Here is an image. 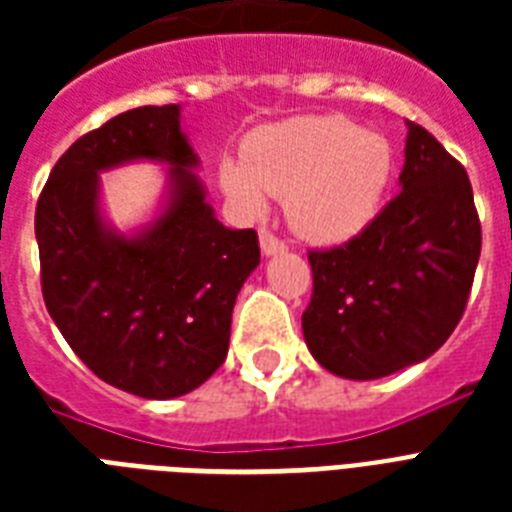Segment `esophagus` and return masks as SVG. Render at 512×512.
Returning <instances> with one entry per match:
<instances>
[{
	"mask_svg": "<svg viewBox=\"0 0 512 512\" xmlns=\"http://www.w3.org/2000/svg\"><path fill=\"white\" fill-rule=\"evenodd\" d=\"M260 249H263L265 257H271V255H279V252H284V249H287V244H284V241H281L276 233L260 231Z\"/></svg>",
	"mask_w": 512,
	"mask_h": 512,
	"instance_id": "obj_1",
	"label": "esophagus"
}]
</instances>
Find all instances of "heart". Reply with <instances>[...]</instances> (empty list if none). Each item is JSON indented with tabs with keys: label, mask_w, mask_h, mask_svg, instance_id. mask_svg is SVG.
I'll use <instances>...</instances> for the list:
<instances>
[{
	"label": "heart",
	"mask_w": 512,
	"mask_h": 512,
	"mask_svg": "<svg viewBox=\"0 0 512 512\" xmlns=\"http://www.w3.org/2000/svg\"><path fill=\"white\" fill-rule=\"evenodd\" d=\"M393 172L388 138L342 116H297L249 135L244 164L223 162L220 183L255 215L265 209V193L287 199L300 236L335 244L380 215Z\"/></svg>",
	"instance_id": "1"
}]
</instances>
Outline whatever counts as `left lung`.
<instances>
[{
	"label": "left lung",
	"mask_w": 512,
	"mask_h": 512,
	"mask_svg": "<svg viewBox=\"0 0 512 512\" xmlns=\"http://www.w3.org/2000/svg\"><path fill=\"white\" fill-rule=\"evenodd\" d=\"M406 127L401 193L342 247L308 252L305 345L345 380L433 356L460 324L481 257L468 172L425 127Z\"/></svg>",
	"instance_id": "obj_1"
}]
</instances>
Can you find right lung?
Masks as SVG:
<instances>
[{"label":"right lung","mask_w":512,"mask_h":512,"mask_svg":"<svg viewBox=\"0 0 512 512\" xmlns=\"http://www.w3.org/2000/svg\"><path fill=\"white\" fill-rule=\"evenodd\" d=\"M132 161L164 163L168 191L151 224L122 234L99 209V172ZM196 167L180 106H140L76 140L36 204L44 305L76 356L132 396H185L217 372L260 265L257 233L217 220Z\"/></svg>","instance_id":"add662e5"}]
</instances>
